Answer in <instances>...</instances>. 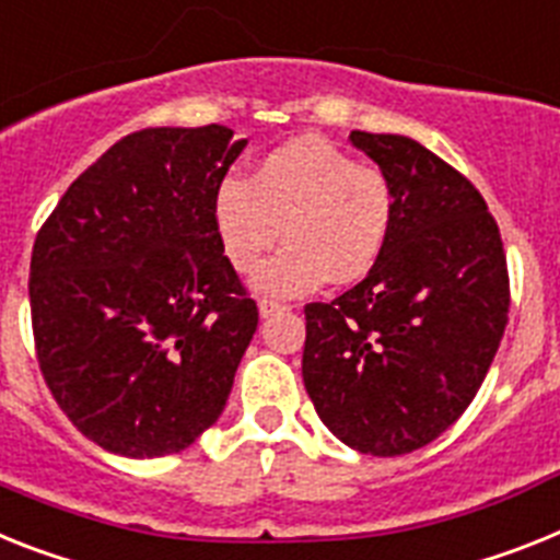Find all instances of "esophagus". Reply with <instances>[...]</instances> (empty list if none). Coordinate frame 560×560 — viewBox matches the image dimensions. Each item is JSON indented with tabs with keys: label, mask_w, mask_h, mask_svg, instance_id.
I'll use <instances>...</instances> for the list:
<instances>
[{
	"label": "esophagus",
	"mask_w": 560,
	"mask_h": 560,
	"mask_svg": "<svg viewBox=\"0 0 560 560\" xmlns=\"http://www.w3.org/2000/svg\"><path fill=\"white\" fill-rule=\"evenodd\" d=\"M281 310H288V304L272 302V299H261V302H258V316L261 318L276 316V313H281Z\"/></svg>",
	"instance_id": "34e87169"
}]
</instances>
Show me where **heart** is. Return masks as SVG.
Wrapping results in <instances>:
<instances>
[{"label":"heart","instance_id":"b5f03b06","mask_svg":"<svg viewBox=\"0 0 560 560\" xmlns=\"http://www.w3.org/2000/svg\"><path fill=\"white\" fill-rule=\"evenodd\" d=\"M393 219L387 176L313 136L270 150L250 182L224 176L213 190L215 236L236 272H253L281 233L288 238L253 279V288L270 295L364 279L384 256Z\"/></svg>","mask_w":560,"mask_h":560}]
</instances>
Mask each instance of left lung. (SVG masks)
<instances>
[{
	"label": "left lung",
	"mask_w": 560,
	"mask_h": 560,
	"mask_svg": "<svg viewBox=\"0 0 560 560\" xmlns=\"http://www.w3.org/2000/svg\"><path fill=\"white\" fill-rule=\"evenodd\" d=\"M396 196L368 279L304 307L302 375L327 430L368 455L435 441L476 398L510 313L506 256L481 192L416 139L352 130Z\"/></svg>",
	"instance_id": "8db88e82"
}]
</instances>
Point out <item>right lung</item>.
<instances>
[{
	"label": "right lung",
	"instance_id": "obj_1",
	"mask_svg": "<svg viewBox=\"0 0 560 560\" xmlns=\"http://www.w3.org/2000/svg\"><path fill=\"white\" fill-rule=\"evenodd\" d=\"M244 148L224 125L125 136L36 236V359L107 453H178L228 404L258 310L215 236L213 190Z\"/></svg>",
	"mask_w": 560,
	"mask_h": 560
}]
</instances>
